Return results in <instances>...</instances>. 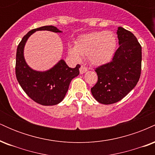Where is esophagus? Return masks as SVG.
<instances>
[{"label": "esophagus", "instance_id": "obj_1", "mask_svg": "<svg viewBox=\"0 0 155 155\" xmlns=\"http://www.w3.org/2000/svg\"><path fill=\"white\" fill-rule=\"evenodd\" d=\"M79 71L81 74H84L85 72L87 71V68H85L84 66H82V65H81V68H80V69H79Z\"/></svg>", "mask_w": 155, "mask_h": 155}]
</instances>
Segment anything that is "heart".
<instances>
[{"mask_svg":"<svg viewBox=\"0 0 155 155\" xmlns=\"http://www.w3.org/2000/svg\"><path fill=\"white\" fill-rule=\"evenodd\" d=\"M117 45V37L111 31L91 32L77 38L75 47H68V54L76 61L81 55H87L92 65H101L112 59Z\"/></svg>","mask_w":155,"mask_h":155,"instance_id":"obj_1","label":"heart"}]
</instances>
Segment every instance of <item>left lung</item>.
Here are the masks:
<instances>
[{
	"label": "left lung",
	"instance_id": "obj_1",
	"mask_svg": "<svg viewBox=\"0 0 155 155\" xmlns=\"http://www.w3.org/2000/svg\"><path fill=\"white\" fill-rule=\"evenodd\" d=\"M120 47L110 63L97 68V82L91 88L97 102L112 104L136 87L141 71V47L136 37L122 27L117 31Z\"/></svg>",
	"mask_w": 155,
	"mask_h": 155
}]
</instances>
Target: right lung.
I'll use <instances>...</instances> for the list:
<instances>
[{
    "instance_id": "obj_1",
    "label": "right lung",
    "mask_w": 155,
    "mask_h": 155,
    "mask_svg": "<svg viewBox=\"0 0 155 155\" xmlns=\"http://www.w3.org/2000/svg\"><path fill=\"white\" fill-rule=\"evenodd\" d=\"M39 31L63 33L52 25L41 27L28 32L17 47L16 76L21 87L32 100L43 106H54L64 99L71 80L79 74L80 65H76V68H71L61 59L44 71H35L30 67L25 59V46L29 37Z\"/></svg>"
}]
</instances>
